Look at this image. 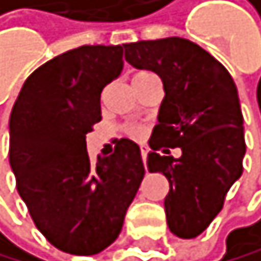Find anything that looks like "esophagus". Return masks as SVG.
Returning <instances> with one entry per match:
<instances>
[{
    "instance_id": "esophagus-1",
    "label": "esophagus",
    "mask_w": 261,
    "mask_h": 261,
    "mask_svg": "<svg viewBox=\"0 0 261 261\" xmlns=\"http://www.w3.org/2000/svg\"><path fill=\"white\" fill-rule=\"evenodd\" d=\"M148 146H141V158H143V163H146V156H148Z\"/></svg>"
}]
</instances>
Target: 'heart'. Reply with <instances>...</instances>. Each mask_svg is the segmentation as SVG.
<instances>
[{
    "label": "heart",
    "instance_id": "obj_1",
    "mask_svg": "<svg viewBox=\"0 0 261 261\" xmlns=\"http://www.w3.org/2000/svg\"><path fill=\"white\" fill-rule=\"evenodd\" d=\"M153 77H156V75H154V73L148 72V70H138L136 73H133V77H132V85L141 84V82H146V80L153 79ZM128 133H129V136H133V138H140V136L143 135V129L138 128V126H133V128H129V129H128Z\"/></svg>",
    "mask_w": 261,
    "mask_h": 261
}]
</instances>
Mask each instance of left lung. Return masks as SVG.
Returning a JSON list of instances; mask_svg holds the SVG:
<instances>
[{
  "label": "left lung",
  "instance_id": "1",
  "mask_svg": "<svg viewBox=\"0 0 261 261\" xmlns=\"http://www.w3.org/2000/svg\"><path fill=\"white\" fill-rule=\"evenodd\" d=\"M135 69L160 75L164 98L149 138V172L169 181L164 211L179 239L200 235L224 207L242 176L244 117L232 75L216 57L182 37L123 44ZM163 146L181 147V158L161 156Z\"/></svg>",
  "mask_w": 261,
  "mask_h": 261
}]
</instances>
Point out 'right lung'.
<instances>
[{"mask_svg":"<svg viewBox=\"0 0 261 261\" xmlns=\"http://www.w3.org/2000/svg\"><path fill=\"white\" fill-rule=\"evenodd\" d=\"M123 69L121 45H82L36 69L9 117V164L36 227L56 248L95 255L121 232L144 176L128 138L92 163L87 133L101 120L100 93Z\"/></svg>","mask_w":261,"mask_h":261,"instance_id":"1","label":"right lung"}]
</instances>
